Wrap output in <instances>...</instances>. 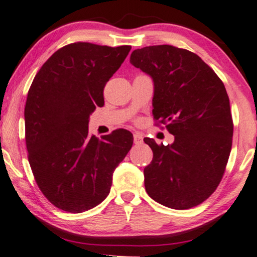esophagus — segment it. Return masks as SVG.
Returning <instances> with one entry per match:
<instances>
[{
	"label": "esophagus",
	"mask_w": 257,
	"mask_h": 257,
	"mask_svg": "<svg viewBox=\"0 0 257 257\" xmlns=\"http://www.w3.org/2000/svg\"><path fill=\"white\" fill-rule=\"evenodd\" d=\"M142 142H143V136H142L140 133L134 134V143H135V144H141Z\"/></svg>",
	"instance_id": "1"
}]
</instances>
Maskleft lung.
Segmentation results:
<instances>
[{
	"label": "left lung",
	"mask_w": 257,
	"mask_h": 257,
	"mask_svg": "<svg viewBox=\"0 0 257 257\" xmlns=\"http://www.w3.org/2000/svg\"><path fill=\"white\" fill-rule=\"evenodd\" d=\"M130 63L152 77L153 118L174 136L171 145L144 139L153 152L144 168L147 193L172 209L201 204L220 183L232 148L224 83L200 56L171 45L135 49Z\"/></svg>",
	"instance_id": "left-lung-1"
}]
</instances>
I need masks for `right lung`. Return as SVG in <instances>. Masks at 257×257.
<instances>
[{
    "instance_id": "add662e5",
    "label": "right lung",
    "mask_w": 257,
    "mask_h": 257,
    "mask_svg": "<svg viewBox=\"0 0 257 257\" xmlns=\"http://www.w3.org/2000/svg\"><path fill=\"white\" fill-rule=\"evenodd\" d=\"M132 47L69 44L37 72L24 110L29 163L46 198L63 211L80 213L105 200L113 172L133 145L116 129L99 140L89 117L104 106V87Z\"/></svg>"
}]
</instances>
